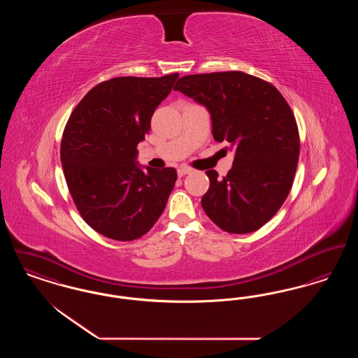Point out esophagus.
Returning <instances> with one entry per match:
<instances>
[{
  "mask_svg": "<svg viewBox=\"0 0 358 358\" xmlns=\"http://www.w3.org/2000/svg\"><path fill=\"white\" fill-rule=\"evenodd\" d=\"M192 171L190 168H187V166H182V168H180L177 173H178V177H182V176H185V174H189Z\"/></svg>",
  "mask_w": 358,
  "mask_h": 358,
  "instance_id": "esophagus-1",
  "label": "esophagus"
}]
</instances>
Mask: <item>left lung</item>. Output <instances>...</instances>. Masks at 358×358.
<instances>
[{"instance_id": "left-lung-1", "label": "left lung", "mask_w": 358, "mask_h": 358, "mask_svg": "<svg viewBox=\"0 0 358 358\" xmlns=\"http://www.w3.org/2000/svg\"><path fill=\"white\" fill-rule=\"evenodd\" d=\"M174 91L205 106L215 141L235 150L224 178L205 171V213L225 232L257 231L283 205L295 177L299 133L289 103L271 83L240 71L182 76Z\"/></svg>"}]
</instances>
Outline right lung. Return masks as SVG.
<instances>
[{
    "label": "right lung",
    "mask_w": 358,
    "mask_h": 358,
    "mask_svg": "<svg viewBox=\"0 0 358 358\" xmlns=\"http://www.w3.org/2000/svg\"><path fill=\"white\" fill-rule=\"evenodd\" d=\"M177 78L171 73L102 82L85 94L66 124L60 159L69 193L85 222L106 238L143 236L166 206L177 171H143L136 146Z\"/></svg>",
    "instance_id": "1"
}]
</instances>
